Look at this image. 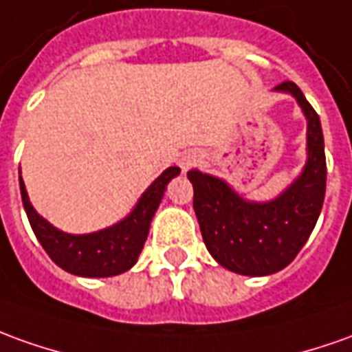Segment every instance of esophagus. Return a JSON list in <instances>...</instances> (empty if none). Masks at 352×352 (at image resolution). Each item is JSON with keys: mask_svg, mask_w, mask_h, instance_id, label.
<instances>
[{"mask_svg": "<svg viewBox=\"0 0 352 352\" xmlns=\"http://www.w3.org/2000/svg\"><path fill=\"white\" fill-rule=\"evenodd\" d=\"M199 161H201V155H197V153H188V155H184L180 162L182 170H188V168H191V166H195Z\"/></svg>", "mask_w": 352, "mask_h": 352, "instance_id": "obj_1", "label": "esophagus"}]
</instances>
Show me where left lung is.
Wrapping results in <instances>:
<instances>
[{
  "instance_id": "left-lung-1",
  "label": "left lung",
  "mask_w": 352,
  "mask_h": 352,
  "mask_svg": "<svg viewBox=\"0 0 352 352\" xmlns=\"http://www.w3.org/2000/svg\"><path fill=\"white\" fill-rule=\"evenodd\" d=\"M299 101L309 120V161L302 174L270 203H247L218 178L190 170L193 208L208 253L243 276H268L285 268L316 226L326 195V153L318 113L295 82L276 86Z\"/></svg>"
}]
</instances>
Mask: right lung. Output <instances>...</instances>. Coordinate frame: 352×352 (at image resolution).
<instances>
[{
  "label": "right lung",
  "instance_id": "1",
  "mask_svg": "<svg viewBox=\"0 0 352 352\" xmlns=\"http://www.w3.org/2000/svg\"><path fill=\"white\" fill-rule=\"evenodd\" d=\"M180 174L178 166H170L147 188L135 208L113 228H107L88 236H70L59 232L43 220L28 201L24 182L21 178V195L26 217L34 234L45 253L63 270L84 278H109L130 270L144 249L155 210L161 203L166 184Z\"/></svg>",
  "mask_w": 352,
  "mask_h": 352
}]
</instances>
